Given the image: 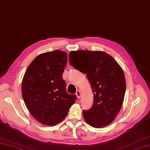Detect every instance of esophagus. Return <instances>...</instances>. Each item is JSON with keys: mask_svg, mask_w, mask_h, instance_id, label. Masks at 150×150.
I'll return each mask as SVG.
<instances>
[{"mask_svg": "<svg viewBox=\"0 0 150 150\" xmlns=\"http://www.w3.org/2000/svg\"><path fill=\"white\" fill-rule=\"evenodd\" d=\"M76 97L78 98V99H80V97H81V92L80 91H77L76 92Z\"/></svg>", "mask_w": 150, "mask_h": 150, "instance_id": "34e87169", "label": "esophagus"}]
</instances>
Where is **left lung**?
I'll return each instance as SVG.
<instances>
[{
    "label": "left lung",
    "instance_id": "obj_1",
    "mask_svg": "<svg viewBox=\"0 0 150 150\" xmlns=\"http://www.w3.org/2000/svg\"><path fill=\"white\" fill-rule=\"evenodd\" d=\"M83 52L87 57L84 67L79 71L87 76L93 103L88 111H83V116L92 127H104L112 122L121 109L126 91L125 76L121 66L109 54L102 51ZM81 53L83 52L79 51L70 53V64L76 69L78 64L76 57Z\"/></svg>",
    "mask_w": 150,
    "mask_h": 150
}]
</instances>
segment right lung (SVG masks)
Instances as JSON below:
<instances>
[{
    "label": "right lung",
    "instance_id": "add662e5",
    "mask_svg": "<svg viewBox=\"0 0 150 150\" xmlns=\"http://www.w3.org/2000/svg\"><path fill=\"white\" fill-rule=\"evenodd\" d=\"M67 63L65 51L55 50L37 56L28 67L21 92L29 112L46 126L65 119L76 97L66 91L62 74Z\"/></svg>",
    "mask_w": 150,
    "mask_h": 150
}]
</instances>
